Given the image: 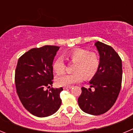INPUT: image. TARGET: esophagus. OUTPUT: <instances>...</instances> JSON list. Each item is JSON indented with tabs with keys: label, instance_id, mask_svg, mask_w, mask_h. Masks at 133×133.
Segmentation results:
<instances>
[{
	"label": "esophagus",
	"instance_id": "34e87169",
	"mask_svg": "<svg viewBox=\"0 0 133 133\" xmlns=\"http://www.w3.org/2000/svg\"><path fill=\"white\" fill-rule=\"evenodd\" d=\"M72 88V87H64V88H63V89H64V90H66V89H70Z\"/></svg>",
	"mask_w": 133,
	"mask_h": 133
}]
</instances>
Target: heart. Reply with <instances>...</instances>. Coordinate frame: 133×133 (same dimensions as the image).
<instances>
[{"label":"heart","instance_id":"b5f03b06","mask_svg":"<svg viewBox=\"0 0 133 133\" xmlns=\"http://www.w3.org/2000/svg\"><path fill=\"white\" fill-rule=\"evenodd\" d=\"M69 61L75 63L72 74H63L56 77V83L60 87H70L79 83L83 79H89L95 75L99 69L100 59L98 55L85 49H78L72 50L66 55ZM56 73L64 72L65 64L63 58L56 59L52 64Z\"/></svg>","mask_w":133,"mask_h":133}]
</instances>
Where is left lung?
<instances>
[{
    "label": "left lung",
    "mask_w": 133,
    "mask_h": 133,
    "mask_svg": "<svg viewBox=\"0 0 133 133\" xmlns=\"http://www.w3.org/2000/svg\"><path fill=\"white\" fill-rule=\"evenodd\" d=\"M99 54L98 71L89 83L91 89L81 88L82 93L78 98L81 110L92 115L107 112L117 101L122 83V61L110 46L97 41L95 44Z\"/></svg>",
    "instance_id": "obj_1"
}]
</instances>
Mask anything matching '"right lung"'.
Returning <instances> with one entry per match:
<instances>
[{"instance_id":"add662e5","label":"right lung","mask_w":133,"mask_h":133,"mask_svg":"<svg viewBox=\"0 0 133 133\" xmlns=\"http://www.w3.org/2000/svg\"><path fill=\"white\" fill-rule=\"evenodd\" d=\"M59 46L45 45L29 50L18 61L15 71L16 92L29 112L38 117H49L59 109L60 93L63 89L45 87L52 85V63Z\"/></svg>"}]
</instances>
